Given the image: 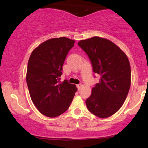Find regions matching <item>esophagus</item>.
I'll return each mask as SVG.
<instances>
[{"label": "esophagus", "mask_w": 148, "mask_h": 148, "mask_svg": "<svg viewBox=\"0 0 148 148\" xmlns=\"http://www.w3.org/2000/svg\"><path fill=\"white\" fill-rule=\"evenodd\" d=\"M77 87L78 90H80V89L82 88V84H78V85H77Z\"/></svg>", "instance_id": "esophagus-1"}]
</instances>
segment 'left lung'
Returning a JSON list of instances; mask_svg holds the SVG:
<instances>
[{
	"mask_svg": "<svg viewBox=\"0 0 148 148\" xmlns=\"http://www.w3.org/2000/svg\"><path fill=\"white\" fill-rule=\"evenodd\" d=\"M88 54L98 84L86 100L90 112L100 118L116 113L126 100L131 86V66L124 52L112 42L94 36L78 42Z\"/></svg>",
	"mask_w": 148,
	"mask_h": 148,
	"instance_id": "obj_1",
	"label": "left lung"
}]
</instances>
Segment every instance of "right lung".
I'll use <instances>...</instances> for the list:
<instances>
[{"mask_svg":"<svg viewBox=\"0 0 148 148\" xmlns=\"http://www.w3.org/2000/svg\"><path fill=\"white\" fill-rule=\"evenodd\" d=\"M75 41L66 37L52 38L32 51L28 60L26 81L36 108L50 118L64 113L77 88L67 80L61 82L62 65Z\"/></svg>","mask_w":148,"mask_h":148,"instance_id":"right-lung-1","label":"right lung"}]
</instances>
